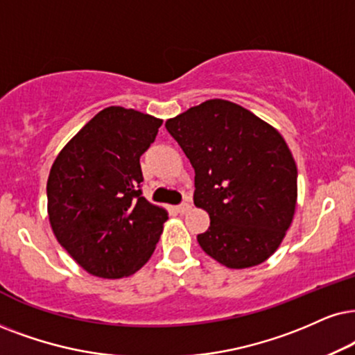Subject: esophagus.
Wrapping results in <instances>:
<instances>
[{"label":"esophagus","mask_w":355,"mask_h":355,"mask_svg":"<svg viewBox=\"0 0 355 355\" xmlns=\"http://www.w3.org/2000/svg\"><path fill=\"white\" fill-rule=\"evenodd\" d=\"M191 209V205L190 203H182V205H178L177 206V211L180 214H185V213H188V211Z\"/></svg>","instance_id":"esophagus-1"}]
</instances>
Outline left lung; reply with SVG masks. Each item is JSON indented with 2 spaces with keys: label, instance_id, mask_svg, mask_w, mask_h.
Segmentation results:
<instances>
[{
  "label": "left lung",
  "instance_id": "obj_1",
  "mask_svg": "<svg viewBox=\"0 0 355 355\" xmlns=\"http://www.w3.org/2000/svg\"><path fill=\"white\" fill-rule=\"evenodd\" d=\"M195 168L196 208L209 227L201 249L227 268L266 262L288 231L298 198L297 164L273 125L227 100H208L167 119Z\"/></svg>",
  "mask_w": 355,
  "mask_h": 355
}]
</instances>
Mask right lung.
Listing matches in <instances>:
<instances>
[{
	"instance_id": "add662e5",
	"label": "right lung",
	"mask_w": 355,
	"mask_h": 355,
	"mask_svg": "<svg viewBox=\"0 0 355 355\" xmlns=\"http://www.w3.org/2000/svg\"><path fill=\"white\" fill-rule=\"evenodd\" d=\"M162 119L123 106L93 116L53 160L47 214L53 236L89 275L131 277L154 254L167 209L141 196L139 159Z\"/></svg>"
}]
</instances>
